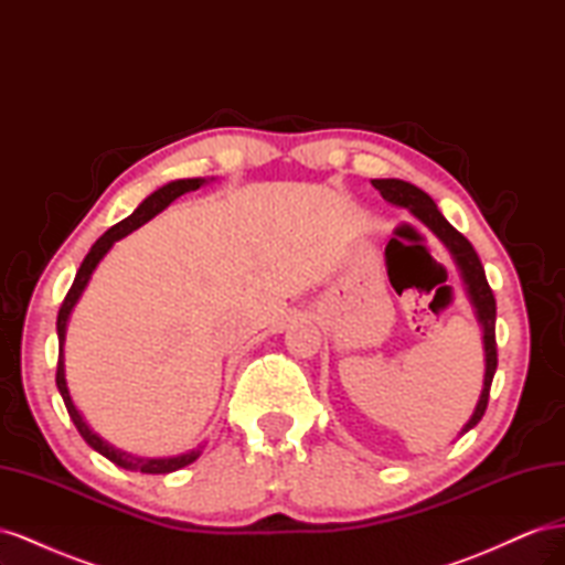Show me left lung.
Segmentation results:
<instances>
[{
	"label": "left lung",
	"instance_id": "obj_1",
	"mask_svg": "<svg viewBox=\"0 0 565 565\" xmlns=\"http://www.w3.org/2000/svg\"><path fill=\"white\" fill-rule=\"evenodd\" d=\"M372 185L377 188L386 202L398 204V207H407L409 212H413V216H417L422 224L429 228L443 245L448 247V252L452 254V259L461 273V280H465V285H467V295L476 309V318L483 328L486 380H483V391H481V398H478V403H476L473 415L465 424V429H461V434H467L486 415L488 398H490V384L494 377V370H498V341H494V313H498V306H494V295L486 280L483 264H481V259H478V254L467 237L448 224V218L438 212L436 202L426 195L422 188L407 183V181H401V179H374Z\"/></svg>",
	"mask_w": 565,
	"mask_h": 565
}]
</instances>
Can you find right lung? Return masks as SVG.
<instances>
[{
  "label": "right lung",
  "instance_id": "add662e5",
  "mask_svg": "<svg viewBox=\"0 0 565 565\" xmlns=\"http://www.w3.org/2000/svg\"><path fill=\"white\" fill-rule=\"evenodd\" d=\"M200 185H204V179H179V181H172L167 183L162 188H158L156 193H150L139 207L134 210V214H129L127 218L119 221V224H115L110 231H106L104 235L98 237V241L94 243V247L89 249V254L84 256V262L77 270L75 276V282L73 287L67 289V295L61 303V311H58V320H56V330H58V367H56V386L61 391L63 396V403L67 407V415H71L73 424L77 426L79 436L89 443V446L100 452L104 457H108L113 465L122 467V469H129V471H141V473H172L177 469H183L188 465H193V461L200 457V448L198 450H191L185 455H177V457H160V459H150V457H136V455H127L122 450L113 448L110 443H106L104 438H100L98 434H94L89 429V424L82 419V415L77 413V407L71 398V391H67V384H65V365H63V344H65V328H67V320H71V313L75 309V303L79 301L84 287H87L92 273L96 270L98 262L104 259V256L108 254V249L117 243L122 241L125 235H129L131 231L141 228L146 221H150L152 216H158L164 207H169L177 198H181L183 193H191V191H198Z\"/></svg>",
  "mask_w": 565,
  "mask_h": 565
}]
</instances>
